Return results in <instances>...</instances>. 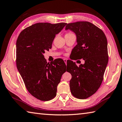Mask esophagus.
<instances>
[{"instance_id": "obj_1", "label": "esophagus", "mask_w": 122, "mask_h": 122, "mask_svg": "<svg viewBox=\"0 0 122 122\" xmlns=\"http://www.w3.org/2000/svg\"><path fill=\"white\" fill-rule=\"evenodd\" d=\"M64 62L65 63V64H66V63H67V59H66V58H65V59H64Z\"/></svg>"}]
</instances>
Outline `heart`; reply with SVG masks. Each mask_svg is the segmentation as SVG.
Here are the masks:
<instances>
[{"label":"heart","mask_w":122,"mask_h":122,"mask_svg":"<svg viewBox=\"0 0 122 122\" xmlns=\"http://www.w3.org/2000/svg\"><path fill=\"white\" fill-rule=\"evenodd\" d=\"M71 33H67L66 34H71Z\"/></svg>","instance_id":"1"}]
</instances>
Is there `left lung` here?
Wrapping results in <instances>:
<instances>
[{
	"instance_id": "1",
	"label": "left lung",
	"mask_w": 122,
	"mask_h": 122,
	"mask_svg": "<svg viewBox=\"0 0 122 122\" xmlns=\"http://www.w3.org/2000/svg\"><path fill=\"white\" fill-rule=\"evenodd\" d=\"M65 29L76 35L77 44L72 51L75 58L71 59L85 61L84 64L79 66L70 61L67 71L72 75L70 90L77 99H87L98 90L103 81L108 62L107 40L101 29L87 21L68 23Z\"/></svg>"
}]
</instances>
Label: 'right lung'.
<instances>
[{"mask_svg": "<svg viewBox=\"0 0 122 122\" xmlns=\"http://www.w3.org/2000/svg\"><path fill=\"white\" fill-rule=\"evenodd\" d=\"M67 23H37L19 34L16 43V64L28 91L41 101H49L57 94V87L66 72L63 59L47 63L43 53L49 51L56 35Z\"/></svg>", "mask_w": 122, "mask_h": 122, "instance_id": "obj_1", "label": "right lung"}]
</instances>
